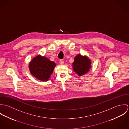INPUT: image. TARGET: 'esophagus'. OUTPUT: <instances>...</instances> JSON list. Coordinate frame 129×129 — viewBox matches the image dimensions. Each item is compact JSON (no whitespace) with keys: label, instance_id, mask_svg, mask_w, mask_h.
Returning <instances> with one entry per match:
<instances>
[{"label":"esophagus","instance_id":"esophagus-1","mask_svg":"<svg viewBox=\"0 0 129 129\" xmlns=\"http://www.w3.org/2000/svg\"><path fill=\"white\" fill-rule=\"evenodd\" d=\"M59 62H60V64H63L64 63V61L63 60H62V59H60L59 60Z\"/></svg>","mask_w":129,"mask_h":129}]
</instances>
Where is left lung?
Returning <instances> with one entry per match:
<instances>
[{
  "label": "left lung",
  "instance_id": "1",
  "mask_svg": "<svg viewBox=\"0 0 129 129\" xmlns=\"http://www.w3.org/2000/svg\"><path fill=\"white\" fill-rule=\"evenodd\" d=\"M74 71L79 76H81L89 71L91 68V61L86 56L78 55L74 58L73 63Z\"/></svg>",
  "mask_w": 129,
  "mask_h": 129
}]
</instances>
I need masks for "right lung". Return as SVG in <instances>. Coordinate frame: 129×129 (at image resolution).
<instances>
[{"label": "right lung", "mask_w": 129, "mask_h": 129, "mask_svg": "<svg viewBox=\"0 0 129 129\" xmlns=\"http://www.w3.org/2000/svg\"><path fill=\"white\" fill-rule=\"evenodd\" d=\"M55 66L54 61L45 56L38 55L30 62L29 69L31 74L38 79L46 81L48 80Z\"/></svg>", "instance_id": "obj_1"}]
</instances>
